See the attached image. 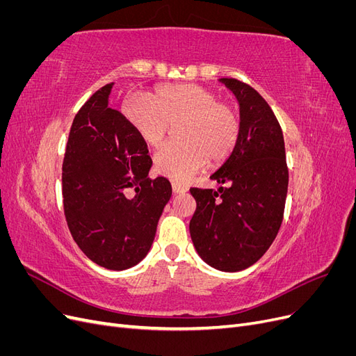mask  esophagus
I'll use <instances>...</instances> for the list:
<instances>
[{"mask_svg": "<svg viewBox=\"0 0 356 356\" xmlns=\"http://www.w3.org/2000/svg\"><path fill=\"white\" fill-rule=\"evenodd\" d=\"M172 190H174V193H186L188 187L184 184H179V182H172Z\"/></svg>", "mask_w": 356, "mask_h": 356, "instance_id": "esophagus-1", "label": "esophagus"}]
</instances>
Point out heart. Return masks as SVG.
<instances>
[{
  "label": "heart",
  "mask_w": 356,
  "mask_h": 356,
  "mask_svg": "<svg viewBox=\"0 0 356 356\" xmlns=\"http://www.w3.org/2000/svg\"><path fill=\"white\" fill-rule=\"evenodd\" d=\"M122 113L143 141L153 148L163 144L169 124H178L177 139L154 156L159 174L184 182L204 163L227 160L241 136V114L230 102L199 84H163L148 93V99L126 101Z\"/></svg>",
  "instance_id": "1"
}]
</instances>
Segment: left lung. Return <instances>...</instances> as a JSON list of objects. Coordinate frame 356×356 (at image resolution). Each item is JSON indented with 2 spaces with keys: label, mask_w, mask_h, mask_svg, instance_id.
I'll return each instance as SVG.
<instances>
[{
  "label": "left lung",
  "mask_w": 356,
  "mask_h": 356,
  "mask_svg": "<svg viewBox=\"0 0 356 356\" xmlns=\"http://www.w3.org/2000/svg\"><path fill=\"white\" fill-rule=\"evenodd\" d=\"M220 81L239 101L241 136L211 175L229 187L190 188L197 203L190 234L203 261L222 272H239L260 260L281 229L288 168L282 129L270 105L250 84Z\"/></svg>",
  "instance_id": "left-lung-1"
}]
</instances>
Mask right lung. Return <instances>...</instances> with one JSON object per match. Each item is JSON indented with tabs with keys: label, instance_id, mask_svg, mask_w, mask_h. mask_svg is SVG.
<instances>
[{
	"label": "right lung",
	"instance_id": "right-lung-1",
	"mask_svg": "<svg viewBox=\"0 0 356 356\" xmlns=\"http://www.w3.org/2000/svg\"><path fill=\"white\" fill-rule=\"evenodd\" d=\"M113 83L75 115L62 163L63 212L86 257L124 270L148 254L172 195L165 177H148L147 144L124 115L108 106Z\"/></svg>",
	"mask_w": 356,
	"mask_h": 356
}]
</instances>
